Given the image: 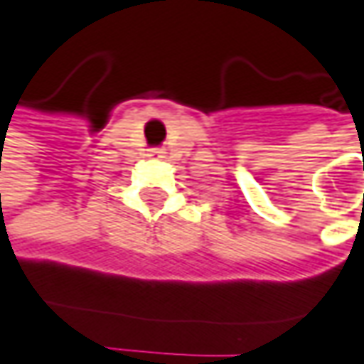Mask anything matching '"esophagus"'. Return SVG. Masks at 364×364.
<instances>
[{"instance_id":"esophagus-1","label":"esophagus","mask_w":364,"mask_h":364,"mask_svg":"<svg viewBox=\"0 0 364 364\" xmlns=\"http://www.w3.org/2000/svg\"><path fill=\"white\" fill-rule=\"evenodd\" d=\"M161 154H164V151H161L160 147H151V149H149V156H151V158H161Z\"/></svg>"}]
</instances>
